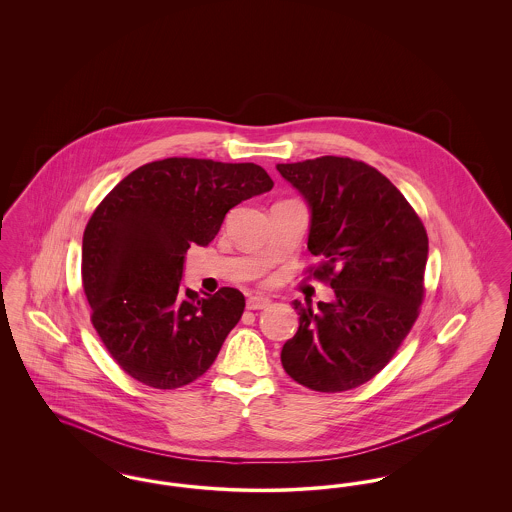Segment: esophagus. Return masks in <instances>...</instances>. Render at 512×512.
Wrapping results in <instances>:
<instances>
[{
  "label": "esophagus",
  "instance_id": "1",
  "mask_svg": "<svg viewBox=\"0 0 512 512\" xmlns=\"http://www.w3.org/2000/svg\"><path fill=\"white\" fill-rule=\"evenodd\" d=\"M270 305V299L263 297V295H249L247 297V309L249 311H259V309H265Z\"/></svg>",
  "mask_w": 512,
  "mask_h": 512
}]
</instances>
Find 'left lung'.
Returning a JSON list of instances; mask_svg holds the SVG:
<instances>
[{"label": "left lung", "mask_w": 512, "mask_h": 512, "mask_svg": "<svg viewBox=\"0 0 512 512\" xmlns=\"http://www.w3.org/2000/svg\"><path fill=\"white\" fill-rule=\"evenodd\" d=\"M276 171L305 199L313 272L336 299L293 301L299 328L282 366L309 390H353L376 376L407 338L424 297L428 236L390 180L363 161L317 157Z\"/></svg>", "instance_id": "1"}]
</instances>
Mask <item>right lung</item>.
<instances>
[{
  "instance_id": "right-lung-1",
  "label": "right lung",
  "mask_w": 512,
  "mask_h": 512,
  "mask_svg": "<svg viewBox=\"0 0 512 512\" xmlns=\"http://www.w3.org/2000/svg\"><path fill=\"white\" fill-rule=\"evenodd\" d=\"M272 186L255 163L171 157L130 172L99 203L82 238V286L99 338L134 380L174 390L215 363L244 293L182 288L186 251L211 244L232 207Z\"/></svg>"
}]
</instances>
